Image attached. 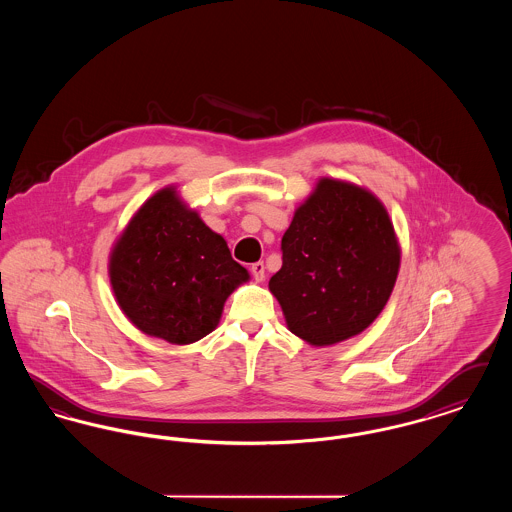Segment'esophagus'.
Returning a JSON list of instances; mask_svg holds the SVG:
<instances>
[{
    "instance_id": "esophagus-1",
    "label": "esophagus",
    "mask_w": 512,
    "mask_h": 512,
    "mask_svg": "<svg viewBox=\"0 0 512 512\" xmlns=\"http://www.w3.org/2000/svg\"><path fill=\"white\" fill-rule=\"evenodd\" d=\"M251 274L257 282H263L265 280V265L259 261V263H253L251 265Z\"/></svg>"
}]
</instances>
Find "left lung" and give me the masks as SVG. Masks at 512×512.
Here are the masks:
<instances>
[{"mask_svg": "<svg viewBox=\"0 0 512 512\" xmlns=\"http://www.w3.org/2000/svg\"><path fill=\"white\" fill-rule=\"evenodd\" d=\"M401 251L382 201L365 188L320 178L282 238V268L268 288L297 338L349 340L382 313Z\"/></svg>", "mask_w": 512, "mask_h": 512, "instance_id": "left-lung-1", "label": "left lung"}]
</instances>
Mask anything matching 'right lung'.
<instances>
[{
  "instance_id": "add662e5",
  "label": "right lung",
  "mask_w": 512,
  "mask_h": 512,
  "mask_svg": "<svg viewBox=\"0 0 512 512\" xmlns=\"http://www.w3.org/2000/svg\"><path fill=\"white\" fill-rule=\"evenodd\" d=\"M109 278L128 320L147 336L188 345L211 334L249 274L224 238L169 186L151 195L111 251Z\"/></svg>"
}]
</instances>
